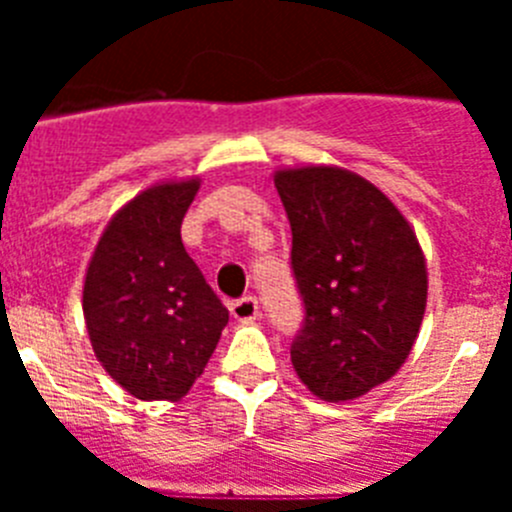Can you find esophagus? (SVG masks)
<instances>
[{
  "label": "esophagus",
  "mask_w": 512,
  "mask_h": 512,
  "mask_svg": "<svg viewBox=\"0 0 512 512\" xmlns=\"http://www.w3.org/2000/svg\"><path fill=\"white\" fill-rule=\"evenodd\" d=\"M230 315H233L235 320H241V323H251V320L259 318V300L253 295L235 300L233 305H230Z\"/></svg>",
  "instance_id": "obj_1"
}]
</instances>
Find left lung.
I'll return each instance as SVG.
<instances>
[{
	"mask_svg": "<svg viewBox=\"0 0 512 512\" xmlns=\"http://www.w3.org/2000/svg\"><path fill=\"white\" fill-rule=\"evenodd\" d=\"M305 318L289 346L320 400H354L408 359L428 277L413 228L374 184L333 166L277 171Z\"/></svg>",
	"mask_w": 512,
	"mask_h": 512,
	"instance_id": "1",
	"label": "left lung"
}]
</instances>
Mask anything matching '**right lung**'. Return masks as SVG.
I'll use <instances>...</instances> for the list:
<instances>
[{"label": "right lung", "instance_id": "add662e5", "mask_svg": "<svg viewBox=\"0 0 512 512\" xmlns=\"http://www.w3.org/2000/svg\"><path fill=\"white\" fill-rule=\"evenodd\" d=\"M200 182L158 184L110 220L84 282L94 354L138 400L176 402L205 372L228 307L182 243Z\"/></svg>", "mask_w": 512, "mask_h": 512}]
</instances>
